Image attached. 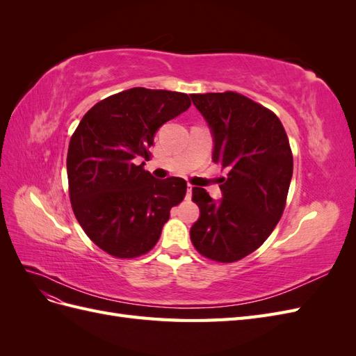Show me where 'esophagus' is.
I'll use <instances>...</instances> for the list:
<instances>
[{
	"mask_svg": "<svg viewBox=\"0 0 356 356\" xmlns=\"http://www.w3.org/2000/svg\"><path fill=\"white\" fill-rule=\"evenodd\" d=\"M191 190H193V186H187V199H191Z\"/></svg>",
	"mask_w": 356,
	"mask_h": 356,
	"instance_id": "1",
	"label": "esophagus"
}]
</instances>
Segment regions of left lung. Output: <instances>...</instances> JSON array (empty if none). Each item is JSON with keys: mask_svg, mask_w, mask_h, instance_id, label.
I'll list each match as a JSON object with an SVG mask.
<instances>
[{"mask_svg": "<svg viewBox=\"0 0 356 356\" xmlns=\"http://www.w3.org/2000/svg\"><path fill=\"white\" fill-rule=\"evenodd\" d=\"M190 96L212 129L213 161L229 170L220 202L193 187L200 217L190 239L204 258L234 263L260 248L281 220L293 152L281 120L261 104L230 90Z\"/></svg>", "mask_w": 356, "mask_h": 356, "instance_id": "8db88e82", "label": "left lung"}]
</instances>
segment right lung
<instances>
[{"mask_svg": "<svg viewBox=\"0 0 356 356\" xmlns=\"http://www.w3.org/2000/svg\"><path fill=\"white\" fill-rule=\"evenodd\" d=\"M187 93L132 88L86 113L71 136L67 172L75 218L89 239L115 258L152 251L187 182L156 179L148 160L157 129L190 108Z\"/></svg>", "mask_w": 356, "mask_h": 356, "instance_id": "1", "label": "right lung"}]
</instances>
